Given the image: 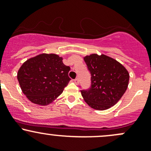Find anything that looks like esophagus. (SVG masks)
<instances>
[{"label":"esophagus","mask_w":151,"mask_h":151,"mask_svg":"<svg viewBox=\"0 0 151 151\" xmlns=\"http://www.w3.org/2000/svg\"><path fill=\"white\" fill-rule=\"evenodd\" d=\"M74 82H75L76 84H78V82H79L78 78H76V79H74Z\"/></svg>","instance_id":"esophagus-1"}]
</instances>
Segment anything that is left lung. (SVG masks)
I'll use <instances>...</instances> for the list:
<instances>
[{
  "label": "left lung",
  "mask_w": 151,
  "mask_h": 151,
  "mask_svg": "<svg viewBox=\"0 0 151 151\" xmlns=\"http://www.w3.org/2000/svg\"><path fill=\"white\" fill-rule=\"evenodd\" d=\"M91 73V86L81 90L85 102L96 110H106L115 105L126 92L129 73L122 64L106 55L97 53L83 57Z\"/></svg>",
  "instance_id": "8db88e82"
}]
</instances>
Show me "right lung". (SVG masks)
<instances>
[{
	"label": "right lung",
	"instance_id": "right-lung-1",
	"mask_svg": "<svg viewBox=\"0 0 151 151\" xmlns=\"http://www.w3.org/2000/svg\"><path fill=\"white\" fill-rule=\"evenodd\" d=\"M63 58L55 53H41L30 58L17 72L22 92L31 102L47 106L63 92L70 78V68L64 65Z\"/></svg>",
	"mask_w": 151,
	"mask_h": 151
}]
</instances>
